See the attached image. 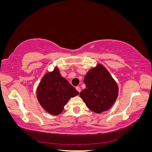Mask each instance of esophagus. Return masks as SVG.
I'll list each match as a JSON object with an SVG mask.
<instances>
[{
	"label": "esophagus",
	"mask_w": 152,
	"mask_h": 152,
	"mask_svg": "<svg viewBox=\"0 0 152 152\" xmlns=\"http://www.w3.org/2000/svg\"><path fill=\"white\" fill-rule=\"evenodd\" d=\"M76 90L79 92V93H80V92L81 91V89L80 88V87H79V86H77V87H76Z\"/></svg>",
	"instance_id": "obj_1"
}]
</instances>
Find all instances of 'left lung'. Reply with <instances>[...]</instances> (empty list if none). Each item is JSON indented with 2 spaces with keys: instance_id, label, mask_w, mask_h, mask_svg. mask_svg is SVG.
Listing matches in <instances>:
<instances>
[{
  "instance_id": "left-lung-1",
  "label": "left lung",
  "mask_w": 152,
  "mask_h": 152,
  "mask_svg": "<svg viewBox=\"0 0 152 152\" xmlns=\"http://www.w3.org/2000/svg\"><path fill=\"white\" fill-rule=\"evenodd\" d=\"M86 88L80 96L92 111L100 113L108 110L118 96L117 84L103 65H98L85 76Z\"/></svg>"
}]
</instances>
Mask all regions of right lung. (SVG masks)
I'll return each mask as SVG.
<instances>
[{"mask_svg":"<svg viewBox=\"0 0 152 152\" xmlns=\"http://www.w3.org/2000/svg\"><path fill=\"white\" fill-rule=\"evenodd\" d=\"M79 94L60 75L58 68L44 76L37 91L40 105L53 115L60 114L68 100Z\"/></svg>","mask_w":152,"mask_h":152,"instance_id":"1","label":"right lung"}]
</instances>
